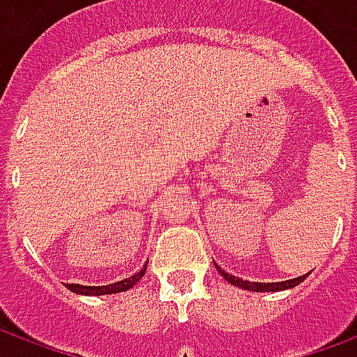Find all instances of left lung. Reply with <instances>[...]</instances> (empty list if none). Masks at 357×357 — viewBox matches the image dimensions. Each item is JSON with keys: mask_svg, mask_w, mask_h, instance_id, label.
<instances>
[{"mask_svg": "<svg viewBox=\"0 0 357 357\" xmlns=\"http://www.w3.org/2000/svg\"><path fill=\"white\" fill-rule=\"evenodd\" d=\"M216 269L222 273L227 283L235 284V287H239V289H245V291H256V292H269V291H284V289H292V287H296L298 283H302L306 275H300L296 279H289V281H281V283H252V281H243L239 277L229 275L225 269H222L220 266H216Z\"/></svg>", "mask_w": 357, "mask_h": 357, "instance_id": "8db88e82", "label": "left lung"}]
</instances>
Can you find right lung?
Segmentation results:
<instances>
[{
    "instance_id": "right-lung-1",
    "label": "right lung",
    "mask_w": 357,
    "mask_h": 357,
    "mask_svg": "<svg viewBox=\"0 0 357 357\" xmlns=\"http://www.w3.org/2000/svg\"><path fill=\"white\" fill-rule=\"evenodd\" d=\"M145 269H147V266H143V269H139L135 275L128 277V279H124V281L105 284V287H84V284L66 283V289L76 292V294H95V296H101V294H114V292H122V291H128V289H132L133 284L137 283L141 277L145 275Z\"/></svg>"
}]
</instances>
